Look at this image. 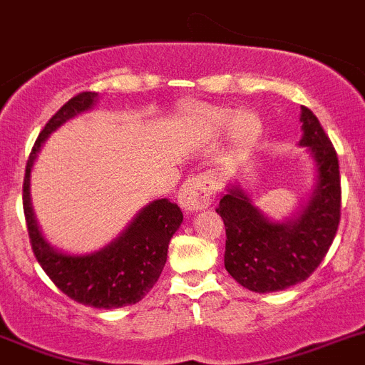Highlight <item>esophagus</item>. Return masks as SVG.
<instances>
[{
  "instance_id": "esophagus-1",
  "label": "esophagus",
  "mask_w": 365,
  "mask_h": 365,
  "mask_svg": "<svg viewBox=\"0 0 365 365\" xmlns=\"http://www.w3.org/2000/svg\"><path fill=\"white\" fill-rule=\"evenodd\" d=\"M211 202H213V182L207 174H197L185 180L178 192V204L185 211L204 210Z\"/></svg>"
}]
</instances>
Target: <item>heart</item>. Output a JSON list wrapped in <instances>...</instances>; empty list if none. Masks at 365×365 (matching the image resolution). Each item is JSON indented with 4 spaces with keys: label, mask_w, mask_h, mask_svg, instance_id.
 I'll use <instances>...</instances> for the list:
<instances>
[{
    "label": "heart",
    "mask_w": 365,
    "mask_h": 365,
    "mask_svg": "<svg viewBox=\"0 0 365 365\" xmlns=\"http://www.w3.org/2000/svg\"><path fill=\"white\" fill-rule=\"evenodd\" d=\"M191 125L202 139L211 140L226 130L228 146L234 154H241L258 140L263 124L254 109H228L220 106H200L191 113Z\"/></svg>",
    "instance_id": "obj_1"
}]
</instances>
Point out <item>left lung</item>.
<instances>
[{"instance_id": "left-lung-1", "label": "left lung", "mask_w": 365, "mask_h": 365, "mask_svg": "<svg viewBox=\"0 0 365 365\" xmlns=\"http://www.w3.org/2000/svg\"><path fill=\"white\" fill-rule=\"evenodd\" d=\"M301 122L299 145L314 159L315 185L295 215L286 220L269 219L254 206L240 182L228 183V192L217 207L226 228L225 267L250 292H282L304 282L319 267L338 230V155L308 107H301Z\"/></svg>"}]
</instances>
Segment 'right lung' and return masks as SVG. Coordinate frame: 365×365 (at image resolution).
Segmentation results:
<instances>
[{
	"label": "right lung",
	"mask_w": 365,
	"mask_h": 365,
	"mask_svg": "<svg viewBox=\"0 0 365 365\" xmlns=\"http://www.w3.org/2000/svg\"><path fill=\"white\" fill-rule=\"evenodd\" d=\"M98 93H81L64 103L44 125L24 178V213L33 252L44 272L64 295L93 308H122L139 302L154 287L167 263L170 237L183 220L182 210L167 198L150 202L116 240L91 254H70L48 243L31 204V170L36 155L57 128L93 109Z\"/></svg>",
	"instance_id": "add662e5"
}]
</instances>
